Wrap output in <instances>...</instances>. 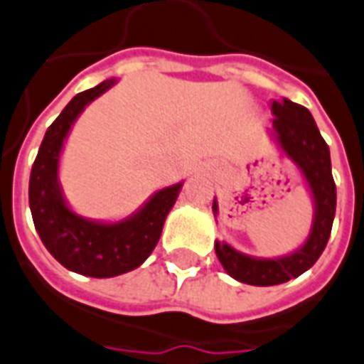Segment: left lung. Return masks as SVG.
<instances>
[{
    "label": "left lung",
    "instance_id": "1",
    "mask_svg": "<svg viewBox=\"0 0 364 364\" xmlns=\"http://www.w3.org/2000/svg\"><path fill=\"white\" fill-rule=\"evenodd\" d=\"M274 132L282 150L301 167L314 200L316 218L306 244L295 254L280 259H254L235 252L228 244L216 242V255L228 274L250 286H278L306 272L323 254L333 229L336 210V186L331 173V154L306 107L284 100L272 103ZM214 214L218 205L214 200Z\"/></svg>",
    "mask_w": 364,
    "mask_h": 364
}]
</instances>
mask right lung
<instances>
[{"mask_svg":"<svg viewBox=\"0 0 364 364\" xmlns=\"http://www.w3.org/2000/svg\"><path fill=\"white\" fill-rule=\"evenodd\" d=\"M112 84V78L105 80L67 103L46 129L30 176L31 216L43 244L65 269L92 278L124 274L144 263L156 248L165 218L182 188L176 184L159 190L139 214L109 225L82 220L67 208L56 180L63 139L84 107Z\"/></svg>","mask_w":364,"mask_h":364,"instance_id":"add662e5","label":"right lung"}]
</instances>
